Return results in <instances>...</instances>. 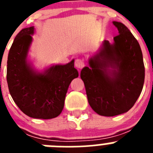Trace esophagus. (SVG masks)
<instances>
[{"instance_id": "34e87169", "label": "esophagus", "mask_w": 153, "mask_h": 153, "mask_svg": "<svg viewBox=\"0 0 153 153\" xmlns=\"http://www.w3.org/2000/svg\"><path fill=\"white\" fill-rule=\"evenodd\" d=\"M84 61L82 59H76L75 60V67L77 69H82L84 67Z\"/></svg>"}]
</instances>
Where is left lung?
<instances>
[{
	"label": "left lung",
	"instance_id": "8db88e82",
	"mask_svg": "<svg viewBox=\"0 0 153 153\" xmlns=\"http://www.w3.org/2000/svg\"><path fill=\"white\" fill-rule=\"evenodd\" d=\"M113 24L120 34L113 44L104 40L99 52L89 59V67L80 73L90 106L104 117L129 111L140 97L145 79L140 44L123 24Z\"/></svg>",
	"mask_w": 153,
	"mask_h": 153
}]
</instances>
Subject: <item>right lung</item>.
<instances>
[{
	"label": "right lung",
	"mask_w": 153,
	"mask_h": 153,
	"mask_svg": "<svg viewBox=\"0 0 153 153\" xmlns=\"http://www.w3.org/2000/svg\"><path fill=\"white\" fill-rule=\"evenodd\" d=\"M33 33L34 27H30L16 36L8 53L7 81L10 96L24 114L49 120L61 113L69 86L79 73L74 68V60L42 72L35 70L27 60Z\"/></svg>",
	"instance_id": "right-lung-1"
}]
</instances>
